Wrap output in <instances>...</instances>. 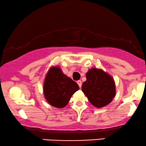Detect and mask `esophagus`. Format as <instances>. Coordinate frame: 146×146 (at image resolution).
Returning a JSON list of instances; mask_svg holds the SVG:
<instances>
[{
	"label": "esophagus",
	"instance_id": "1",
	"mask_svg": "<svg viewBox=\"0 0 146 146\" xmlns=\"http://www.w3.org/2000/svg\"><path fill=\"white\" fill-rule=\"evenodd\" d=\"M77 83H78V86H79V87H80V88L82 87V81H81V80H78V82H77Z\"/></svg>",
	"mask_w": 146,
	"mask_h": 146
}]
</instances>
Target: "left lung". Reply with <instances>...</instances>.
Listing matches in <instances>:
<instances>
[{
  "mask_svg": "<svg viewBox=\"0 0 146 146\" xmlns=\"http://www.w3.org/2000/svg\"><path fill=\"white\" fill-rule=\"evenodd\" d=\"M82 92L94 107L101 108L112 101L115 96L113 78L100 68H92L86 73V81L82 86Z\"/></svg>",
  "mask_w": 146,
  "mask_h": 146,
  "instance_id": "1",
  "label": "left lung"
}]
</instances>
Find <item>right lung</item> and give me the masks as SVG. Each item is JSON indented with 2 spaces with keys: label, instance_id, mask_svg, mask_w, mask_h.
<instances>
[{
  "label": "right lung",
  "instance_id": "obj_1",
  "mask_svg": "<svg viewBox=\"0 0 146 146\" xmlns=\"http://www.w3.org/2000/svg\"><path fill=\"white\" fill-rule=\"evenodd\" d=\"M43 89L49 104L56 108H63L80 88L76 82L63 73L60 66H53L47 71Z\"/></svg>",
  "mask_w": 146,
  "mask_h": 146
}]
</instances>
